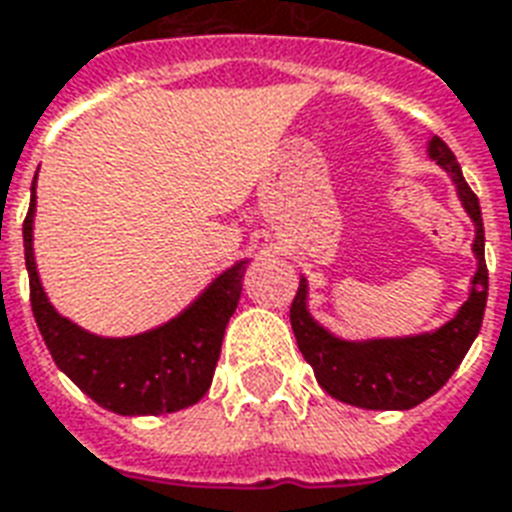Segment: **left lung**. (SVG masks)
Segmentation results:
<instances>
[{
    "label": "left lung",
    "mask_w": 512,
    "mask_h": 512,
    "mask_svg": "<svg viewBox=\"0 0 512 512\" xmlns=\"http://www.w3.org/2000/svg\"><path fill=\"white\" fill-rule=\"evenodd\" d=\"M430 160L451 176L467 216L475 224L473 253L478 261L467 301L457 315L433 331L408 336H374V339H342L320 326L310 312V285L299 280V291L291 304V328L301 355L315 371V379L331 398L371 411H406L441 390L462 363V358L481 331L489 269L483 259L481 205L467 186L457 157L441 138H430Z\"/></svg>",
    "instance_id": "8db88e82"
}]
</instances>
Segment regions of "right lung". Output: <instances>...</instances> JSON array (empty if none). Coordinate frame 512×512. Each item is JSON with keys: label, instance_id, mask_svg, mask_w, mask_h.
Here are the masks:
<instances>
[{"label": "right lung", "instance_id": "obj_1", "mask_svg": "<svg viewBox=\"0 0 512 512\" xmlns=\"http://www.w3.org/2000/svg\"><path fill=\"white\" fill-rule=\"evenodd\" d=\"M37 178L23 221L31 310L55 366L106 411L160 417L194 406L208 392L229 318L243 293L248 259L224 269L197 299L162 326L133 336H98L63 318L47 299L34 259Z\"/></svg>", "mask_w": 512, "mask_h": 512}]
</instances>
